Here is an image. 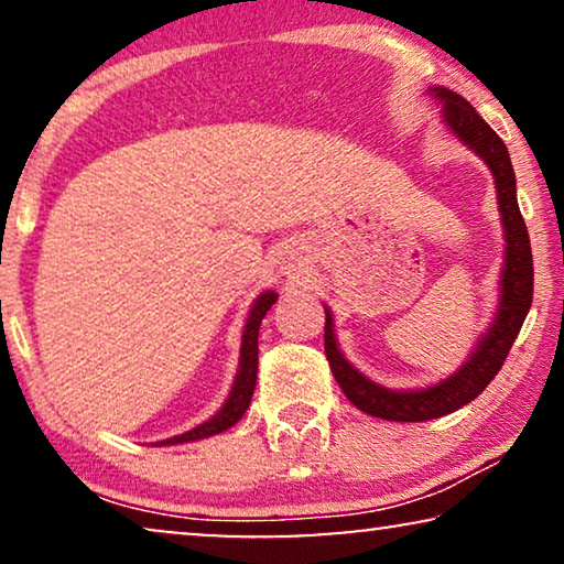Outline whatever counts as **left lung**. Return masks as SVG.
<instances>
[{"mask_svg":"<svg viewBox=\"0 0 564 564\" xmlns=\"http://www.w3.org/2000/svg\"><path fill=\"white\" fill-rule=\"evenodd\" d=\"M429 91L444 105V122L449 126L452 133L469 151H475L492 172L498 189L500 223H503L506 230V259L503 272H500L498 313L488 334L477 341L475 351L469 354V359L457 372L423 390L382 388V384L372 382L357 367L349 365L341 349H338L334 318H330V311L326 307V357L338 388L359 411L375 415V419L405 423L442 419V415L457 411V408L467 405L469 400L480 395L503 367L508 351H511L516 336H519L523 321H527L531 295H534L529 230L521 218L519 199H516V174L506 143L457 91L444 87H431Z\"/></svg>","mask_w":564,"mask_h":564,"instance_id":"obj_1","label":"left lung"}]
</instances>
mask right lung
Returning <instances> with one entry per match:
<instances>
[{
	"label": "right lung",
	"instance_id": "obj_1",
	"mask_svg": "<svg viewBox=\"0 0 564 564\" xmlns=\"http://www.w3.org/2000/svg\"><path fill=\"white\" fill-rule=\"evenodd\" d=\"M276 303V292L267 290L253 300L249 318H246L243 326V336H241V359H238V372L234 380V388L228 392V400L223 403V408L213 419H207L199 426L184 431L180 436L166 438V442H159V446H172V444H187V442H197V438H207L220 434L238 423V419L246 413V408L251 403L253 388H257V372H259V326L261 318H264L269 307Z\"/></svg>",
	"mask_w": 564,
	"mask_h": 564
}]
</instances>
